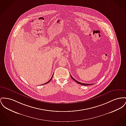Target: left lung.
I'll return each mask as SVG.
<instances>
[{
    "label": "left lung",
    "instance_id": "1",
    "mask_svg": "<svg viewBox=\"0 0 126 126\" xmlns=\"http://www.w3.org/2000/svg\"><path fill=\"white\" fill-rule=\"evenodd\" d=\"M70 76H71V78L74 80H75V81L77 83H78V84H80V85H83V86H88V85H92V84H85V83H81V82L78 81L76 80L75 79H74V78L71 76V75H70Z\"/></svg>",
    "mask_w": 126,
    "mask_h": 126
}]
</instances>
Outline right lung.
Masks as SVG:
<instances>
[{
  "label": "right lung",
  "instance_id": "1",
  "mask_svg": "<svg viewBox=\"0 0 126 126\" xmlns=\"http://www.w3.org/2000/svg\"><path fill=\"white\" fill-rule=\"evenodd\" d=\"M53 75H52V77H51V79H50V80H49V81H47V82H46V83H44V84H42V85H44V84H47V83H49V82L50 81V80H51V79H52V78H53Z\"/></svg>",
  "mask_w": 126,
  "mask_h": 126
}]
</instances>
